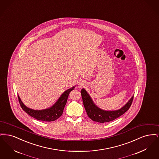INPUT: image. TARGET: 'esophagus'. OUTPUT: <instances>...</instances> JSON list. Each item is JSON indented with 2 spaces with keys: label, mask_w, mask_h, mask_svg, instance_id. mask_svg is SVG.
<instances>
[{
  "label": "esophagus",
  "mask_w": 159,
  "mask_h": 159,
  "mask_svg": "<svg viewBox=\"0 0 159 159\" xmlns=\"http://www.w3.org/2000/svg\"><path fill=\"white\" fill-rule=\"evenodd\" d=\"M86 82L84 81V80H82V81H80L79 82V88H82L83 86H84L86 85Z\"/></svg>",
  "instance_id": "1"
}]
</instances>
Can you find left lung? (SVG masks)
<instances>
[{"label":"left lung","mask_w":159,"mask_h":159,"mask_svg":"<svg viewBox=\"0 0 159 159\" xmlns=\"http://www.w3.org/2000/svg\"><path fill=\"white\" fill-rule=\"evenodd\" d=\"M81 95L83 99V105L89 117L93 121L102 123L113 121L123 115L128 110L134 99L133 95L126 104L120 109L112 111H107L100 108L97 106L93 101L88 92L83 88L81 90Z\"/></svg>","instance_id":"left-lung-1"}]
</instances>
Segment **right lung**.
<instances>
[{
  "label": "right lung",
  "instance_id": "add662e5",
  "mask_svg": "<svg viewBox=\"0 0 159 159\" xmlns=\"http://www.w3.org/2000/svg\"><path fill=\"white\" fill-rule=\"evenodd\" d=\"M75 86H74L72 88L64 91L53 106H51L48 108H46L43 110H39L30 108L24 105V104L23 103V101H21L19 96L18 98L20 106L23 108V110L28 114H29L30 116L34 117L38 120L52 121L58 119L61 116L62 114L63 113L64 107L66 104L68 95L71 91L74 89Z\"/></svg>",
  "mask_w": 159,
  "mask_h": 159
}]
</instances>
